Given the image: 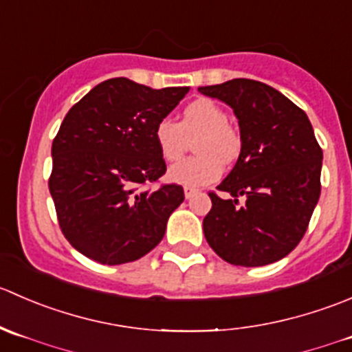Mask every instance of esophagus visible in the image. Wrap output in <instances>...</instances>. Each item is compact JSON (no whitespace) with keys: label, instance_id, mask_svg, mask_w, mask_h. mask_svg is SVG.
<instances>
[{"label":"esophagus","instance_id":"1","mask_svg":"<svg viewBox=\"0 0 352 352\" xmlns=\"http://www.w3.org/2000/svg\"><path fill=\"white\" fill-rule=\"evenodd\" d=\"M197 193H198V190H195V188L184 186V197H186L188 200H190V198H193Z\"/></svg>","mask_w":352,"mask_h":352}]
</instances>
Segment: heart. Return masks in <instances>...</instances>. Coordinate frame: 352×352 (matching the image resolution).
<instances>
[{"mask_svg": "<svg viewBox=\"0 0 352 352\" xmlns=\"http://www.w3.org/2000/svg\"><path fill=\"white\" fill-rule=\"evenodd\" d=\"M195 142L197 157L184 159L169 169V179L190 188L207 186L222 176L224 164H231L241 152V138L229 124V114L210 99H198L188 104L181 121L162 118L154 128L159 152L173 162L183 155L188 140Z\"/></svg>", "mask_w": 352, "mask_h": 352, "instance_id": "heart-1", "label": "heart"}]
</instances>
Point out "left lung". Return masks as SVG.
I'll return each mask as SVG.
<instances>
[{
	"instance_id": "left-lung-1",
	"label": "left lung",
	"mask_w": 352,
	"mask_h": 352,
	"mask_svg": "<svg viewBox=\"0 0 352 352\" xmlns=\"http://www.w3.org/2000/svg\"><path fill=\"white\" fill-rule=\"evenodd\" d=\"M198 90L232 107L241 135L238 162L217 186L229 198L208 193L205 239L232 265L277 262L305 236L322 190L323 154L311 123L279 90L256 80L234 78ZM239 196L247 198L243 206Z\"/></svg>"
}]
</instances>
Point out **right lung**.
I'll list each match as a JSON object with an SVG mask.
<instances>
[{"mask_svg":"<svg viewBox=\"0 0 352 352\" xmlns=\"http://www.w3.org/2000/svg\"><path fill=\"white\" fill-rule=\"evenodd\" d=\"M188 90H155L120 76L96 85L68 111L51 148L50 191L63 234L82 255L120 265L164 238L183 188H140L166 173L154 128Z\"/></svg>","mask_w":352,"mask_h":352,"instance_id":"1","label":"right lung"}]
</instances>
